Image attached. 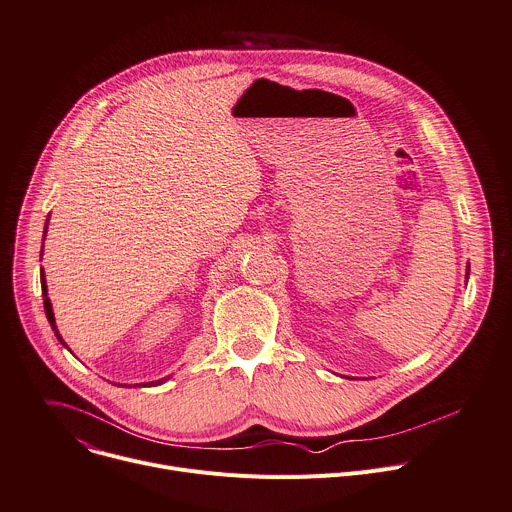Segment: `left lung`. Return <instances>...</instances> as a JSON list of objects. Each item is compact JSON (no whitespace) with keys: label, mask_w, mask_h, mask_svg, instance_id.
I'll return each instance as SVG.
<instances>
[{"label":"left lung","mask_w":512,"mask_h":512,"mask_svg":"<svg viewBox=\"0 0 512 512\" xmlns=\"http://www.w3.org/2000/svg\"><path fill=\"white\" fill-rule=\"evenodd\" d=\"M468 277H470V265H468V273H466V280H468Z\"/></svg>","instance_id":"left-lung-1"}]
</instances>
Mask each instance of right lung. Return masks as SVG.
<instances>
[{"mask_svg": "<svg viewBox=\"0 0 512 512\" xmlns=\"http://www.w3.org/2000/svg\"><path fill=\"white\" fill-rule=\"evenodd\" d=\"M51 216V214H49ZM46 228H49V218H46V222H44V235H42V241H44V237H46ZM40 259H42V249H40ZM40 286H42V298H44V312H46V318H49V322H51V327H53V331H55V337L67 347V343L63 341V337H61V333H59V329H57V322H55V312H53V304H51V300H49V292H46V277H44V271H40ZM69 349V347H67ZM169 380V376L167 378H163V380H155V382H147V384H141V386H159V384H163V382H167Z\"/></svg>", "mask_w": 512, "mask_h": 512, "instance_id": "obj_1", "label": "right lung"}]
</instances>
